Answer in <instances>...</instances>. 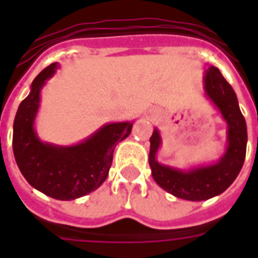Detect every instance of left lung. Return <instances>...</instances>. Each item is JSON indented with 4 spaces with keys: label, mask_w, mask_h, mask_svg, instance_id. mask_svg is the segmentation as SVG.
Wrapping results in <instances>:
<instances>
[{
    "label": "left lung",
    "mask_w": 258,
    "mask_h": 258,
    "mask_svg": "<svg viewBox=\"0 0 258 258\" xmlns=\"http://www.w3.org/2000/svg\"><path fill=\"white\" fill-rule=\"evenodd\" d=\"M205 89L229 125L228 150L218 163L188 172L162 166L155 161V154L161 145L157 130H154L150 138L149 162L153 178L166 191L187 201H205L225 191L241 171L246 154L248 133L245 117L241 113L232 86L216 67H210L206 72Z\"/></svg>",
    "instance_id": "left-lung-1"
}]
</instances>
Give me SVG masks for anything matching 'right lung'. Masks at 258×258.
<instances>
[{
    "label": "right lung",
    "instance_id": "obj_1",
    "mask_svg": "<svg viewBox=\"0 0 258 258\" xmlns=\"http://www.w3.org/2000/svg\"><path fill=\"white\" fill-rule=\"evenodd\" d=\"M53 62L32 83V91L21 101L14 117L13 153L25 179L46 196L71 201L96 190L108 175L115 146L131 133L133 123H112L101 127L86 142L74 147L41 143L33 130L40 103V89L54 74Z\"/></svg>",
    "mask_w": 258,
    "mask_h": 258
}]
</instances>
